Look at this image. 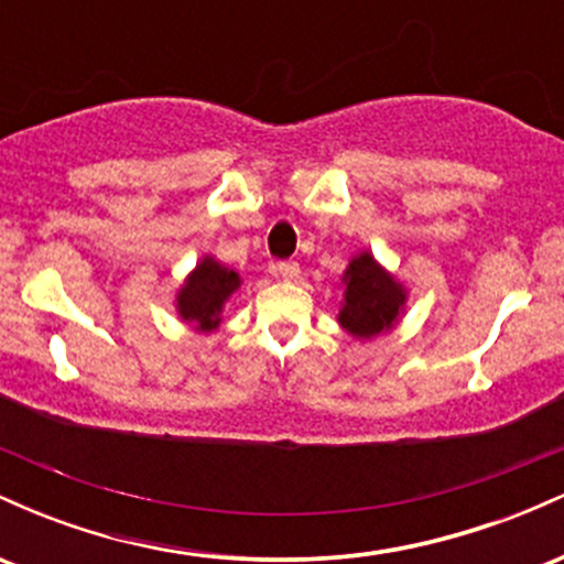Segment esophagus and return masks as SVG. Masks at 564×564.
<instances>
[{
	"label": "esophagus",
	"mask_w": 564,
	"mask_h": 564,
	"mask_svg": "<svg viewBox=\"0 0 564 564\" xmlns=\"http://www.w3.org/2000/svg\"><path fill=\"white\" fill-rule=\"evenodd\" d=\"M273 273L278 278H286V281H294V278L300 275V264L291 262V260H281V262L273 264Z\"/></svg>",
	"instance_id": "esophagus-1"
}]
</instances>
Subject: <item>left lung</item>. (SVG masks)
<instances>
[{
	"instance_id": "1",
	"label": "left lung",
	"mask_w": 564,
	"mask_h": 564,
	"mask_svg": "<svg viewBox=\"0 0 564 564\" xmlns=\"http://www.w3.org/2000/svg\"><path fill=\"white\" fill-rule=\"evenodd\" d=\"M345 286V307L339 310L341 328L358 339L390 332L405 304V289L384 273L368 251L349 262Z\"/></svg>"
}]
</instances>
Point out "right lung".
<instances>
[{"instance_id": "right-lung-1", "label": "right lung", "mask_w": 564, "mask_h": 564, "mask_svg": "<svg viewBox=\"0 0 564 564\" xmlns=\"http://www.w3.org/2000/svg\"><path fill=\"white\" fill-rule=\"evenodd\" d=\"M238 286H241V278L236 270H228L212 257H204L177 294L180 318L193 323L198 332H215L223 321L219 318L223 304L230 300Z\"/></svg>"}]
</instances>
